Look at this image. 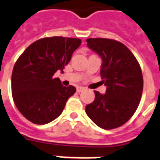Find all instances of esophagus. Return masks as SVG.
Masks as SVG:
<instances>
[{
    "mask_svg": "<svg viewBox=\"0 0 160 160\" xmlns=\"http://www.w3.org/2000/svg\"><path fill=\"white\" fill-rule=\"evenodd\" d=\"M84 90H85V87H83V86H77L76 91L78 92H82V91H84Z\"/></svg>",
    "mask_w": 160,
    "mask_h": 160,
    "instance_id": "obj_1",
    "label": "esophagus"
}]
</instances>
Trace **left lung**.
Returning a JSON list of instances; mask_svg holds the SVG:
<instances>
[{
	"label": "left lung",
	"instance_id": "8db88e82",
	"mask_svg": "<svg viewBox=\"0 0 160 160\" xmlns=\"http://www.w3.org/2000/svg\"><path fill=\"white\" fill-rule=\"evenodd\" d=\"M86 42L102 59L100 73L107 91L103 95L94 92L95 100L86 105V113L101 128H118L131 119L140 103L143 89L140 64L119 41L88 38Z\"/></svg>",
	"mask_w": 160,
	"mask_h": 160
}]
</instances>
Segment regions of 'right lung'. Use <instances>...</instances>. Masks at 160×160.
<instances>
[{
  "mask_svg": "<svg viewBox=\"0 0 160 160\" xmlns=\"http://www.w3.org/2000/svg\"><path fill=\"white\" fill-rule=\"evenodd\" d=\"M80 44L78 38L45 37L33 42L18 58L12 74V95L18 111L30 122L45 125L54 120L76 92L53 75L64 68Z\"/></svg>",
  "mask_w": 160,
  "mask_h": 160,
  "instance_id": "1",
  "label": "right lung"
}]
</instances>
